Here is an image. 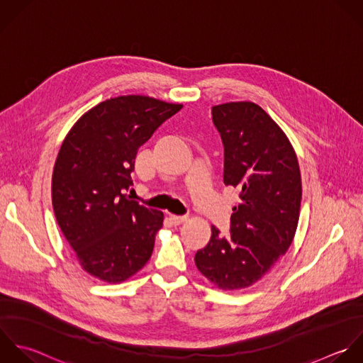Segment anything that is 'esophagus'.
<instances>
[{
	"mask_svg": "<svg viewBox=\"0 0 363 363\" xmlns=\"http://www.w3.org/2000/svg\"><path fill=\"white\" fill-rule=\"evenodd\" d=\"M169 219L174 225H181L182 222H185L188 219L186 215H169Z\"/></svg>",
	"mask_w": 363,
	"mask_h": 363,
	"instance_id": "34e87169",
	"label": "esophagus"
}]
</instances>
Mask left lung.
<instances>
[{
	"label": "left lung",
	"mask_w": 363,
	"mask_h": 363,
	"mask_svg": "<svg viewBox=\"0 0 363 363\" xmlns=\"http://www.w3.org/2000/svg\"><path fill=\"white\" fill-rule=\"evenodd\" d=\"M225 148L223 182L240 191L230 233L212 226L196 252L198 270L222 290L260 280L289 250L300 218L301 174L293 145L276 121L252 101L212 107Z\"/></svg>",
	"instance_id": "left-lung-1"
}]
</instances>
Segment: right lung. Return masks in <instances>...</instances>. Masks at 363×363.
I'll list each match as a JSON object with an SVG mask.
<instances>
[{
    "label": "right lung",
    "instance_id": "add662e5",
    "mask_svg": "<svg viewBox=\"0 0 363 363\" xmlns=\"http://www.w3.org/2000/svg\"><path fill=\"white\" fill-rule=\"evenodd\" d=\"M182 104L148 96L99 103L70 128L52 174L57 225L90 276L121 283L150 260L164 213L124 192L138 148Z\"/></svg>",
    "mask_w": 363,
    "mask_h": 363
}]
</instances>
